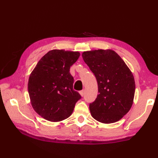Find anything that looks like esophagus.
Wrapping results in <instances>:
<instances>
[{
    "label": "esophagus",
    "instance_id": "34e87169",
    "mask_svg": "<svg viewBox=\"0 0 158 158\" xmlns=\"http://www.w3.org/2000/svg\"><path fill=\"white\" fill-rule=\"evenodd\" d=\"M79 94H81V96H83V95H84V90H81V91H80Z\"/></svg>",
    "mask_w": 158,
    "mask_h": 158
}]
</instances>
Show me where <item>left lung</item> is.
Returning a JSON list of instances; mask_svg holds the SVG:
<instances>
[{
  "mask_svg": "<svg viewBox=\"0 0 158 158\" xmlns=\"http://www.w3.org/2000/svg\"><path fill=\"white\" fill-rule=\"evenodd\" d=\"M82 57L98 83V94L89 104L92 116L104 123L117 122L132 105L135 82L132 72L111 49L84 52Z\"/></svg>",
  "mask_w": 158,
  "mask_h": 158,
  "instance_id": "left-lung-1",
  "label": "left lung"
}]
</instances>
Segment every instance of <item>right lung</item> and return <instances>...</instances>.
I'll list each match as a JSON object with an SVG mask.
<instances>
[{
	"mask_svg": "<svg viewBox=\"0 0 158 158\" xmlns=\"http://www.w3.org/2000/svg\"><path fill=\"white\" fill-rule=\"evenodd\" d=\"M78 52L53 49L42 57L29 77L28 89L32 106L46 120L60 122L71 115L81 95L73 89L70 68Z\"/></svg>",
	"mask_w": 158,
	"mask_h": 158,
	"instance_id": "add662e5",
	"label": "right lung"
}]
</instances>
